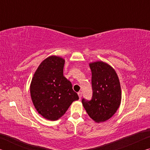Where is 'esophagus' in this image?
Here are the masks:
<instances>
[{"label": "esophagus", "mask_w": 150, "mask_h": 150, "mask_svg": "<svg viewBox=\"0 0 150 150\" xmlns=\"http://www.w3.org/2000/svg\"><path fill=\"white\" fill-rule=\"evenodd\" d=\"M78 95H79V99H81V96H82V93L81 92V91H79V92H78Z\"/></svg>", "instance_id": "esophagus-1"}]
</instances>
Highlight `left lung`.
Returning <instances> with one entry per match:
<instances>
[{"label": "left lung", "instance_id": "obj_1", "mask_svg": "<svg viewBox=\"0 0 150 150\" xmlns=\"http://www.w3.org/2000/svg\"><path fill=\"white\" fill-rule=\"evenodd\" d=\"M92 72L93 96L82 103L88 116L96 122L111 118L120 106L122 98L120 81L115 70L107 63L96 62L89 64Z\"/></svg>", "mask_w": 150, "mask_h": 150}]
</instances>
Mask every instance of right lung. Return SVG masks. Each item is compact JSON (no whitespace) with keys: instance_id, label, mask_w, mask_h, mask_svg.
<instances>
[{"instance_id":"right-lung-1","label":"right lung","mask_w":150,"mask_h":150,"mask_svg":"<svg viewBox=\"0 0 150 150\" xmlns=\"http://www.w3.org/2000/svg\"><path fill=\"white\" fill-rule=\"evenodd\" d=\"M65 60L55 55L43 61L30 85V95L36 110L43 117L56 120L71 103L79 99L72 84L63 76Z\"/></svg>"}]
</instances>
